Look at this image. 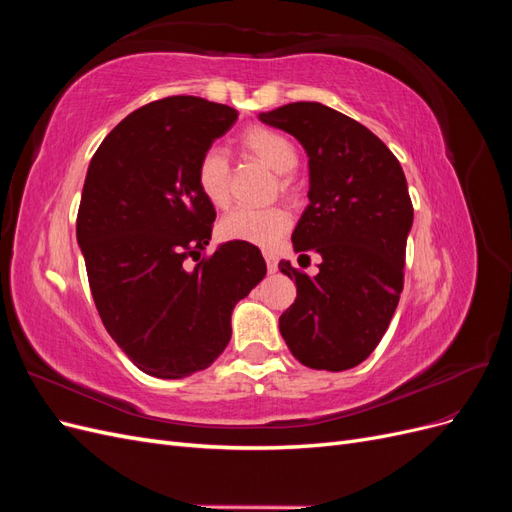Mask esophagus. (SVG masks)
<instances>
[{
	"label": "esophagus",
	"mask_w": 512,
	"mask_h": 512,
	"mask_svg": "<svg viewBox=\"0 0 512 512\" xmlns=\"http://www.w3.org/2000/svg\"><path fill=\"white\" fill-rule=\"evenodd\" d=\"M262 256H265V260H267V269H269V273H273V271L277 269V256H275L273 252H265Z\"/></svg>",
	"instance_id": "obj_1"
}]
</instances>
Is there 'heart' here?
I'll list each match as a JSON object with an SVG mask.
<instances>
[{"mask_svg": "<svg viewBox=\"0 0 512 512\" xmlns=\"http://www.w3.org/2000/svg\"><path fill=\"white\" fill-rule=\"evenodd\" d=\"M239 151L275 173V185L282 194L294 192V179L290 170L299 164V151L288 136L271 128L245 130L239 141ZM196 185L207 203L215 209L230 205V162L218 149H209L198 160ZM290 228L288 213L280 207L267 209H235L224 215L220 222V235L226 241H241L260 247H269L280 241Z\"/></svg>", "mask_w": 512, "mask_h": 512, "instance_id": "heart-1", "label": "heart"}]
</instances>
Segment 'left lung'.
Instances as JSON below:
<instances>
[{
	"instance_id": "obj_1",
	"label": "left lung",
	"mask_w": 512,
	"mask_h": 512,
	"mask_svg": "<svg viewBox=\"0 0 512 512\" xmlns=\"http://www.w3.org/2000/svg\"><path fill=\"white\" fill-rule=\"evenodd\" d=\"M258 119L292 134L307 153L309 205L292 245L299 260L322 258L314 277L280 262L297 284V299L280 316L282 337L307 367H356L380 344L404 288L414 218L406 175L374 132L320 102H292Z\"/></svg>"
}]
</instances>
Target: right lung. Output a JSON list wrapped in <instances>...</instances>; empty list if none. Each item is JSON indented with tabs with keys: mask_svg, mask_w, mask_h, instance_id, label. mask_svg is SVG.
<instances>
[{
	"mask_svg": "<svg viewBox=\"0 0 512 512\" xmlns=\"http://www.w3.org/2000/svg\"><path fill=\"white\" fill-rule=\"evenodd\" d=\"M237 117L226 104L170 96L117 123L89 162L76 218L89 288L108 335L149 376L207 369L230 342L232 309L267 275L252 243L200 258L215 209L196 166Z\"/></svg>",
	"mask_w": 512,
	"mask_h": 512,
	"instance_id": "add662e5",
	"label": "right lung"
}]
</instances>
